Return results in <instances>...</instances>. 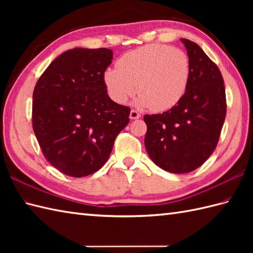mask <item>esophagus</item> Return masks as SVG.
<instances>
[{
    "instance_id": "1",
    "label": "esophagus",
    "mask_w": 253,
    "mask_h": 253,
    "mask_svg": "<svg viewBox=\"0 0 253 253\" xmlns=\"http://www.w3.org/2000/svg\"><path fill=\"white\" fill-rule=\"evenodd\" d=\"M129 118L130 120H138V118H140V114L135 110H131L130 111V114H129Z\"/></svg>"
}]
</instances>
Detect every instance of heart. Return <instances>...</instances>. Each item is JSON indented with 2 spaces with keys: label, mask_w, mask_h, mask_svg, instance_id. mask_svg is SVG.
Returning <instances> with one entry per match:
<instances>
[{
  "label": "heart",
  "mask_w": 253,
  "mask_h": 253,
  "mask_svg": "<svg viewBox=\"0 0 253 253\" xmlns=\"http://www.w3.org/2000/svg\"><path fill=\"white\" fill-rule=\"evenodd\" d=\"M190 75L185 52L169 45L149 44L124 54L117 68L104 72V84L111 99L124 104L136 92L137 104L155 112L174 107L184 96ZM136 88H134V85Z\"/></svg>",
  "instance_id": "heart-1"
}]
</instances>
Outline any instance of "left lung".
I'll return each mask as SVG.
<instances>
[{
  "label": "left lung",
  "instance_id": "left-lung-1",
  "mask_svg": "<svg viewBox=\"0 0 253 253\" xmlns=\"http://www.w3.org/2000/svg\"><path fill=\"white\" fill-rule=\"evenodd\" d=\"M189 57L186 92L162 114L144 115V146L159 168L174 174L195 170L217 146L226 116V96L218 67L195 42L180 39Z\"/></svg>",
  "mask_w": 253,
  "mask_h": 253
}]
</instances>
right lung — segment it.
I'll return each mask as SVG.
<instances>
[{
    "instance_id": "add662e5",
    "label": "right lung",
    "mask_w": 253,
    "mask_h": 253,
    "mask_svg": "<svg viewBox=\"0 0 253 253\" xmlns=\"http://www.w3.org/2000/svg\"><path fill=\"white\" fill-rule=\"evenodd\" d=\"M113 60L105 47L62 53L38 80L32 126L47 162L63 174L95 173L109 159L130 109L107 94L104 72Z\"/></svg>"
}]
</instances>
